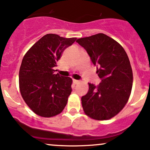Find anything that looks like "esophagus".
I'll return each instance as SVG.
<instances>
[{
    "instance_id": "34e87169",
    "label": "esophagus",
    "mask_w": 150,
    "mask_h": 150,
    "mask_svg": "<svg viewBox=\"0 0 150 150\" xmlns=\"http://www.w3.org/2000/svg\"><path fill=\"white\" fill-rule=\"evenodd\" d=\"M73 82H74V84H75V85H77V84H78L80 82H79V80H73Z\"/></svg>"
}]
</instances>
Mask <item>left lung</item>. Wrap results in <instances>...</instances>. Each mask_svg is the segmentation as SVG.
<instances>
[{"mask_svg":"<svg viewBox=\"0 0 150 150\" xmlns=\"http://www.w3.org/2000/svg\"><path fill=\"white\" fill-rule=\"evenodd\" d=\"M76 42L88 53L101 82L89 83L87 94L82 96V108L95 120H107L123 109L132 86V71L128 55L116 41L99 33L78 39Z\"/></svg>","mask_w":150,"mask_h":150,"instance_id":"8db88e82","label":"left lung"}]
</instances>
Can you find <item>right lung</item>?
Returning a JSON list of instances; mask_svg holds the SVG:
<instances>
[{"instance_id":"add662e5","label":"right lung","mask_w":150,"mask_h":150,"mask_svg":"<svg viewBox=\"0 0 150 150\" xmlns=\"http://www.w3.org/2000/svg\"><path fill=\"white\" fill-rule=\"evenodd\" d=\"M77 41L48 34L36 42L22 59L19 84L27 106L36 114L52 117L64 109L72 92V79L54 74L63 51Z\"/></svg>"}]
</instances>
